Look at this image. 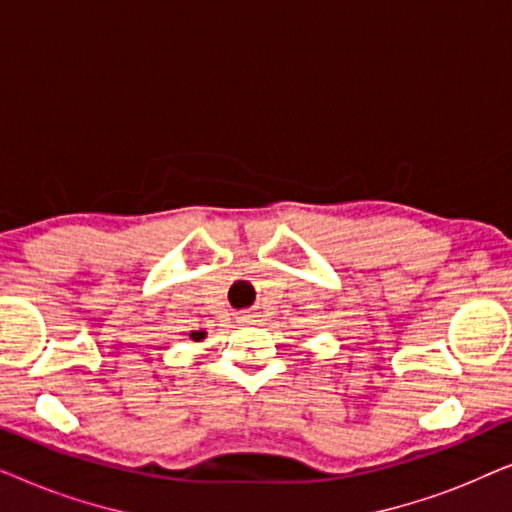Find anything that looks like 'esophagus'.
<instances>
[{"label":"esophagus","mask_w":512,"mask_h":512,"mask_svg":"<svg viewBox=\"0 0 512 512\" xmlns=\"http://www.w3.org/2000/svg\"><path fill=\"white\" fill-rule=\"evenodd\" d=\"M240 319H242V321H251V319H254V312L244 310V312H240Z\"/></svg>","instance_id":"obj_1"}]
</instances>
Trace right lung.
Instances as JSON below:
<instances>
[{"instance_id": "1", "label": "right lung", "mask_w": 512, "mask_h": 512, "mask_svg": "<svg viewBox=\"0 0 512 512\" xmlns=\"http://www.w3.org/2000/svg\"><path fill=\"white\" fill-rule=\"evenodd\" d=\"M188 338H191L193 342H202L207 338V331H191L188 333Z\"/></svg>"}]
</instances>
